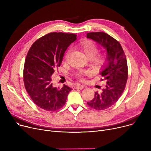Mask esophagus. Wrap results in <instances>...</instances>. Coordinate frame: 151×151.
Wrapping results in <instances>:
<instances>
[{"label":"esophagus","instance_id":"34e87169","mask_svg":"<svg viewBox=\"0 0 151 151\" xmlns=\"http://www.w3.org/2000/svg\"><path fill=\"white\" fill-rule=\"evenodd\" d=\"M85 88H86V86L80 85V84H79V85L76 86V89H83Z\"/></svg>","mask_w":151,"mask_h":151}]
</instances>
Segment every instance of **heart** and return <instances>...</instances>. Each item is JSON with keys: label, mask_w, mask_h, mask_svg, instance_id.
<instances>
[{"label": "heart", "mask_w": 151, "mask_h": 151, "mask_svg": "<svg viewBox=\"0 0 151 151\" xmlns=\"http://www.w3.org/2000/svg\"><path fill=\"white\" fill-rule=\"evenodd\" d=\"M80 45L83 52L86 54L87 56L93 61V62L97 65H100L104 62V57L102 55L97 54L99 51L98 47L93 41L90 40H84L81 42ZM69 52L70 51L67 52V54L69 53ZM88 73V71H83V72H81L80 73V75L81 76Z\"/></svg>", "instance_id": "heart-1"}]
</instances>
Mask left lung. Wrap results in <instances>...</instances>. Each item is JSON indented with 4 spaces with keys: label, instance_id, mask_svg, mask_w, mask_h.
Segmentation results:
<instances>
[{
    "label": "left lung",
    "instance_id": "obj_1",
    "mask_svg": "<svg viewBox=\"0 0 151 151\" xmlns=\"http://www.w3.org/2000/svg\"><path fill=\"white\" fill-rule=\"evenodd\" d=\"M91 38L106 50V63L100 75L106 86L100 92H95L93 100L88 105L97 110L106 109L119 100L123 93L128 78L127 62L124 51L118 41L108 34L97 32L87 34Z\"/></svg>",
    "mask_w": 151,
    "mask_h": 151
}]
</instances>
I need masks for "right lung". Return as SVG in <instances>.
I'll list each match as a JSON object with an SVG mask.
<instances>
[{
	"label": "right lung",
	"mask_w": 151,
	"mask_h": 151,
	"mask_svg": "<svg viewBox=\"0 0 151 151\" xmlns=\"http://www.w3.org/2000/svg\"><path fill=\"white\" fill-rule=\"evenodd\" d=\"M76 36L47 34L35 41L27 52L23 74L25 88L34 104L45 111H54L63 107L71 91L65 84L62 88L54 87L51 75L60 65L66 50Z\"/></svg>",
	"instance_id": "add662e5"
}]
</instances>
